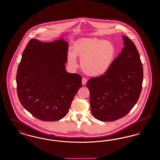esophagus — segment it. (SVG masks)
<instances>
[{
	"label": "esophagus",
	"mask_w": 160,
	"mask_h": 160,
	"mask_svg": "<svg viewBox=\"0 0 160 160\" xmlns=\"http://www.w3.org/2000/svg\"><path fill=\"white\" fill-rule=\"evenodd\" d=\"M87 79L86 78H84V77H83L82 78V84L83 85H85L86 83H87Z\"/></svg>",
	"instance_id": "34e87169"
}]
</instances>
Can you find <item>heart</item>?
Instances as JSON below:
<instances>
[{
    "label": "heart",
    "mask_w": 160,
    "mask_h": 160,
    "mask_svg": "<svg viewBox=\"0 0 160 160\" xmlns=\"http://www.w3.org/2000/svg\"><path fill=\"white\" fill-rule=\"evenodd\" d=\"M116 50L110 41L101 39H88L77 43L73 52L67 54L69 64L77 67L76 56L81 61V67L90 76H100L106 74L114 61Z\"/></svg>",
    "instance_id": "heart-1"
}]
</instances>
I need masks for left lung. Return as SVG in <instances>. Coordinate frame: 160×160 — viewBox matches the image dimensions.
Instances as JSON below:
<instances>
[{"label":"left lung","instance_id":"left-lung-1","mask_svg":"<svg viewBox=\"0 0 160 160\" xmlns=\"http://www.w3.org/2000/svg\"><path fill=\"white\" fill-rule=\"evenodd\" d=\"M122 37L124 47L108 71L86 83L92 114L102 122L126 116L137 103L142 91L143 69L139 53L129 38Z\"/></svg>","mask_w":160,"mask_h":160}]
</instances>
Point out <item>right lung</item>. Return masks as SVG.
<instances>
[{"mask_svg": "<svg viewBox=\"0 0 160 160\" xmlns=\"http://www.w3.org/2000/svg\"><path fill=\"white\" fill-rule=\"evenodd\" d=\"M63 37L64 33L50 42L32 39L17 69L18 99L26 110L43 121L65 117L82 85L80 75L66 71L68 43Z\"/></svg>", "mask_w": 160, "mask_h": 160, "instance_id": "1", "label": "right lung"}]
</instances>
